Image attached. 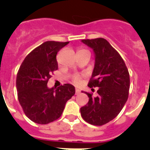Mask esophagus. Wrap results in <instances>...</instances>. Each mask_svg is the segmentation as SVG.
Masks as SVG:
<instances>
[{
	"mask_svg": "<svg viewBox=\"0 0 150 150\" xmlns=\"http://www.w3.org/2000/svg\"><path fill=\"white\" fill-rule=\"evenodd\" d=\"M79 93H80V90H79V88H76V91H75V94H76V95H79Z\"/></svg>",
	"mask_w": 150,
	"mask_h": 150,
	"instance_id": "esophagus-1",
	"label": "esophagus"
}]
</instances>
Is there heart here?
<instances>
[{
	"instance_id": "heart-1",
	"label": "heart",
	"mask_w": 150,
	"mask_h": 150,
	"mask_svg": "<svg viewBox=\"0 0 150 150\" xmlns=\"http://www.w3.org/2000/svg\"><path fill=\"white\" fill-rule=\"evenodd\" d=\"M74 79V83L77 84V83H79V81H80V77H79V76H74V79Z\"/></svg>"
}]
</instances>
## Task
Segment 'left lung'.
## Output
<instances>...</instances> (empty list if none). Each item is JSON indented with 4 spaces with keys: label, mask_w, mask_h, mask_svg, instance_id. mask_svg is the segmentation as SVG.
Returning <instances> with one entry per match:
<instances>
[{
    "label": "left lung",
    "mask_w": 150,
    "mask_h": 150,
    "mask_svg": "<svg viewBox=\"0 0 150 150\" xmlns=\"http://www.w3.org/2000/svg\"><path fill=\"white\" fill-rule=\"evenodd\" d=\"M92 49L95 67L88 83L89 87H98V96L86 91L88 104L80 108L83 120L94 125H103L117 116L126 103L130 87L128 71L116 50L104 38L82 40Z\"/></svg>",
    "instance_id": "1"
}]
</instances>
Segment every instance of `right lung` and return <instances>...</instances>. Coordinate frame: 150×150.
Segmentation results:
<instances>
[{
	"label": "right lung",
	"instance_id": "right-lung-1",
	"mask_svg": "<svg viewBox=\"0 0 150 150\" xmlns=\"http://www.w3.org/2000/svg\"><path fill=\"white\" fill-rule=\"evenodd\" d=\"M68 43L46 41L30 52L19 67L16 76L18 101L34 122L48 124L59 119L67 101L75 94L71 84L47 86L52 73L58 69L57 53Z\"/></svg>",
	"mask_w": 150,
	"mask_h": 150
}]
</instances>
